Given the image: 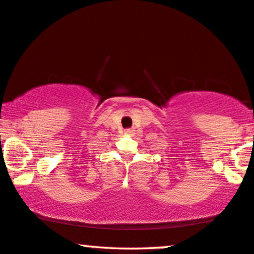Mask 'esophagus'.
I'll return each instance as SVG.
<instances>
[{
    "instance_id": "obj_1",
    "label": "esophagus",
    "mask_w": 254,
    "mask_h": 254,
    "mask_svg": "<svg viewBox=\"0 0 254 254\" xmlns=\"http://www.w3.org/2000/svg\"><path fill=\"white\" fill-rule=\"evenodd\" d=\"M124 132H125V134H127V136H132V134L134 133V130H132V129H127V130H125Z\"/></svg>"
}]
</instances>
